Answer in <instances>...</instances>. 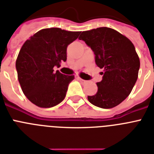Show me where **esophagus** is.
<instances>
[{"mask_svg":"<svg viewBox=\"0 0 154 154\" xmlns=\"http://www.w3.org/2000/svg\"><path fill=\"white\" fill-rule=\"evenodd\" d=\"M78 81H79L81 84H85V83H87V82H88V81H85V80L81 79V77H78Z\"/></svg>","mask_w":154,"mask_h":154,"instance_id":"obj_1","label":"esophagus"}]
</instances>
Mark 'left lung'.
Returning <instances> with one entry per match:
<instances>
[{
  "label": "left lung",
  "mask_w": 154,
  "mask_h": 154,
  "mask_svg": "<svg viewBox=\"0 0 154 154\" xmlns=\"http://www.w3.org/2000/svg\"><path fill=\"white\" fill-rule=\"evenodd\" d=\"M95 54L96 64L103 69V79L97 83L90 103L101 108H112L122 103L131 92L138 79L140 60L129 38L110 27L82 32L79 37Z\"/></svg>",
  "instance_id": "left-lung-1"
}]
</instances>
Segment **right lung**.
<instances>
[{"label":"right lung","instance_id":"add662e5","mask_svg":"<svg viewBox=\"0 0 154 154\" xmlns=\"http://www.w3.org/2000/svg\"><path fill=\"white\" fill-rule=\"evenodd\" d=\"M80 33L58 27L44 28L23 43L16 68L21 89L32 103L47 108L64 100L74 76L54 72V67L66 62L67 47Z\"/></svg>","mask_w":154,"mask_h":154}]
</instances>
